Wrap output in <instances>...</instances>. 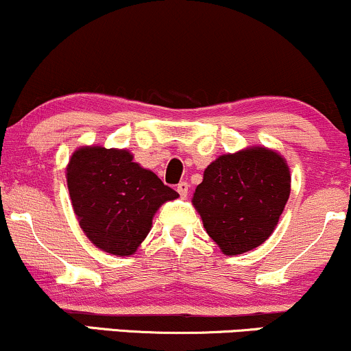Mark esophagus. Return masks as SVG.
Here are the masks:
<instances>
[{"label": "esophagus", "instance_id": "34e87169", "mask_svg": "<svg viewBox=\"0 0 351 351\" xmlns=\"http://www.w3.org/2000/svg\"><path fill=\"white\" fill-rule=\"evenodd\" d=\"M176 191L180 193L181 198H186L188 191H189V184L186 183V181H181V183H178V186H176Z\"/></svg>", "mask_w": 351, "mask_h": 351}]
</instances>
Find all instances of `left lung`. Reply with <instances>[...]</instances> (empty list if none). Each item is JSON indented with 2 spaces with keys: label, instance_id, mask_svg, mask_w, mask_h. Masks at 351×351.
<instances>
[{
  "label": "left lung",
  "instance_id": "1",
  "mask_svg": "<svg viewBox=\"0 0 351 351\" xmlns=\"http://www.w3.org/2000/svg\"><path fill=\"white\" fill-rule=\"evenodd\" d=\"M291 195V173L267 148L223 155L204 170L193 204L204 229L229 256L257 247L272 234Z\"/></svg>",
  "mask_w": 351,
  "mask_h": 351
}]
</instances>
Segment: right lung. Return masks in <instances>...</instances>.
<instances>
[{
  "mask_svg": "<svg viewBox=\"0 0 351 351\" xmlns=\"http://www.w3.org/2000/svg\"><path fill=\"white\" fill-rule=\"evenodd\" d=\"M67 188L80 228L99 249L130 256L152 228L165 201L178 198L127 150L86 147L71 156Z\"/></svg>",
  "mask_w": 351,
  "mask_h": 351,
  "instance_id": "1",
  "label": "right lung"
}]
</instances>
